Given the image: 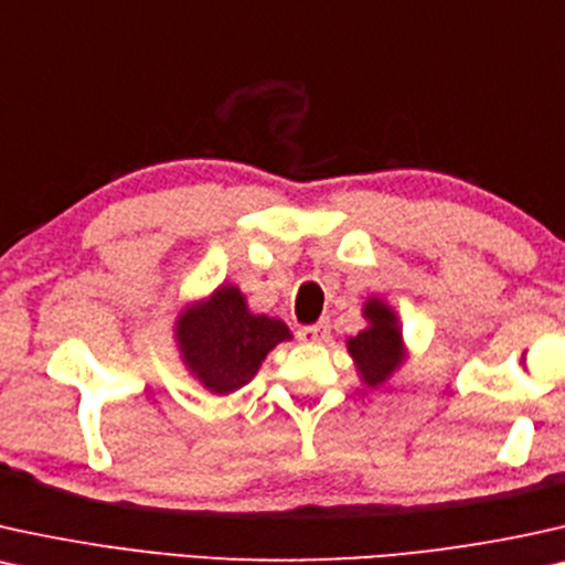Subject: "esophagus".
<instances>
[{
  "label": "esophagus",
  "mask_w": 565,
  "mask_h": 565,
  "mask_svg": "<svg viewBox=\"0 0 565 565\" xmlns=\"http://www.w3.org/2000/svg\"><path fill=\"white\" fill-rule=\"evenodd\" d=\"M328 331H331L328 320H320V323L299 328V339H302V341H326L328 339Z\"/></svg>",
  "instance_id": "1"
}]
</instances>
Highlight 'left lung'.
Segmentation results:
<instances>
[{
  "label": "left lung",
  "mask_w": 565,
  "mask_h": 565,
  "mask_svg": "<svg viewBox=\"0 0 565 565\" xmlns=\"http://www.w3.org/2000/svg\"><path fill=\"white\" fill-rule=\"evenodd\" d=\"M365 318L370 320V328L349 339V352L360 367L362 381L367 385H381L402 362V333H398L391 307L377 299L367 302Z\"/></svg>",
  "instance_id": "1"
}]
</instances>
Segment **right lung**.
Here are the masks:
<instances>
[{
	"label": "right lung",
	"instance_id": "add662e5",
	"mask_svg": "<svg viewBox=\"0 0 565 565\" xmlns=\"http://www.w3.org/2000/svg\"><path fill=\"white\" fill-rule=\"evenodd\" d=\"M177 339L200 383L226 396L253 381L270 349L291 333L281 320L247 312L237 287H221L209 302L182 312Z\"/></svg>",
	"mask_w": 565,
	"mask_h": 565
}]
</instances>
